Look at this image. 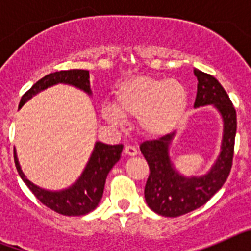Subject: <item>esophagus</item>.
I'll list each match as a JSON object with an SVG mask.
<instances>
[{"label":"esophagus","instance_id":"1","mask_svg":"<svg viewBox=\"0 0 251 251\" xmlns=\"http://www.w3.org/2000/svg\"><path fill=\"white\" fill-rule=\"evenodd\" d=\"M124 154H127V156H137L138 154V151L134 146H126L124 147Z\"/></svg>","mask_w":251,"mask_h":251}]
</instances>
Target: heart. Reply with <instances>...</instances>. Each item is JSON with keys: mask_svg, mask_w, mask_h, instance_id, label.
I'll return each instance as SVG.
<instances>
[{"mask_svg": "<svg viewBox=\"0 0 251 251\" xmlns=\"http://www.w3.org/2000/svg\"><path fill=\"white\" fill-rule=\"evenodd\" d=\"M187 105L188 92L177 79L136 76L118 86L113 106L104 105L101 117L115 127L122 118H137L143 134L162 137L178 127Z\"/></svg>", "mask_w": 251, "mask_h": 251, "instance_id": "b5f03b06", "label": "heart"}]
</instances>
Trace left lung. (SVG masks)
Wrapping results in <instances>:
<instances>
[{"mask_svg":"<svg viewBox=\"0 0 251 251\" xmlns=\"http://www.w3.org/2000/svg\"><path fill=\"white\" fill-rule=\"evenodd\" d=\"M194 74L199 81L194 108L212 105L223 119L220 154L205 175L188 177L179 174L170 156L176 132L142 143L139 148L150 166V177L145 187L146 202L152 211L166 217L181 216L205 205L223 187L232 165L236 134L234 105L212 75L199 69H195Z\"/></svg>","mask_w":251,"mask_h":251,"instance_id":"obj_1","label":"left lung"}]
</instances>
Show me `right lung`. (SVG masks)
Wrapping results in <instances>:
<instances>
[{
  "mask_svg": "<svg viewBox=\"0 0 251 251\" xmlns=\"http://www.w3.org/2000/svg\"><path fill=\"white\" fill-rule=\"evenodd\" d=\"M56 84L75 86L88 95H92L88 70H77V69L61 70V72L46 75L31 86V89L26 92L21 98L19 108H22V105L30 100L34 95ZM122 151H123V145L110 146L101 142H95L94 150L90 154L89 161L79 178L72 186L64 190H59V191L45 190L31 182L22 172L19 158H17L16 148L13 150V157H15V165H16L20 177L32 191V194L37 197L40 202H43L44 205L54 210L57 214L65 215V216H81L95 210V207L100 202L106 176L113 166L121 159Z\"/></svg>",
  "mask_w": 251,
  "mask_h": 251,
  "instance_id": "right-lung-1",
  "label": "right lung"
}]
</instances>
